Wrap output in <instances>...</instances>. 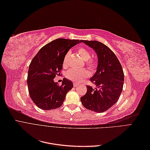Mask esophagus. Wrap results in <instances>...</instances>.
Returning a JSON list of instances; mask_svg holds the SVG:
<instances>
[{
  "label": "esophagus",
  "instance_id": "34e87169",
  "mask_svg": "<svg viewBox=\"0 0 150 150\" xmlns=\"http://www.w3.org/2000/svg\"><path fill=\"white\" fill-rule=\"evenodd\" d=\"M73 85H74V87H78V86H79V84H78V83H74L73 84Z\"/></svg>",
  "mask_w": 150,
  "mask_h": 150
}]
</instances>
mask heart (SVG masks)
<instances>
[{
  "label": "heart",
  "instance_id": "b5f03b06",
  "mask_svg": "<svg viewBox=\"0 0 150 150\" xmlns=\"http://www.w3.org/2000/svg\"><path fill=\"white\" fill-rule=\"evenodd\" d=\"M78 53L80 55L81 57L83 59L84 61H86V64H87L88 67L91 70H94L96 67V64L94 61L93 60H89L88 59L91 57V53L88 51L87 49L81 47L78 49ZM70 52H67L64 56V60H63V65L67 66L68 59H69ZM89 75V72L85 69H71L68 71L66 74V78L69 79L71 81H74V82H80V81H83L84 79L86 78Z\"/></svg>",
  "mask_w": 150,
  "mask_h": 150
}]
</instances>
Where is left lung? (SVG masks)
Segmentation results:
<instances>
[{"label": "left lung", "mask_w": 150, "mask_h": 150, "mask_svg": "<svg viewBox=\"0 0 150 150\" xmlns=\"http://www.w3.org/2000/svg\"><path fill=\"white\" fill-rule=\"evenodd\" d=\"M94 50L98 56L97 70L90 79L96 87L87 86V92L81 98L83 105L89 110L103 112L118 100L124 84L122 66L111 50L96 40H81Z\"/></svg>", "instance_id": "left-lung-1"}]
</instances>
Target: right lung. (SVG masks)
Wrapping results in <instances>:
<instances>
[{"label": "right lung", "instance_id": "1", "mask_svg": "<svg viewBox=\"0 0 150 150\" xmlns=\"http://www.w3.org/2000/svg\"><path fill=\"white\" fill-rule=\"evenodd\" d=\"M79 42L75 39H55L43 46L33 59L27 82L30 97L38 108L51 110L61 107L66 94L73 88L69 79L64 78L59 86L54 79L62 69L66 53Z\"/></svg>", "mask_w": 150, "mask_h": 150}]
</instances>
